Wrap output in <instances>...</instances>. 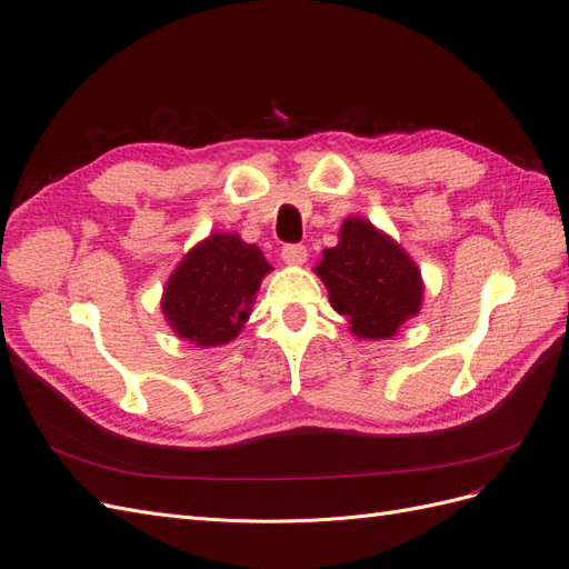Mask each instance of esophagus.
Returning a JSON list of instances; mask_svg holds the SVG:
<instances>
[{
	"label": "esophagus",
	"instance_id": "obj_1",
	"mask_svg": "<svg viewBox=\"0 0 569 569\" xmlns=\"http://www.w3.org/2000/svg\"><path fill=\"white\" fill-rule=\"evenodd\" d=\"M306 256H308V251L301 244H287V247H282V261L287 266H303L306 263Z\"/></svg>",
	"mask_w": 569,
	"mask_h": 569
}]
</instances>
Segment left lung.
<instances>
[{
	"mask_svg": "<svg viewBox=\"0 0 569 569\" xmlns=\"http://www.w3.org/2000/svg\"><path fill=\"white\" fill-rule=\"evenodd\" d=\"M318 278L358 339H389L420 313L422 278L412 258L363 218L341 222L339 244L322 251Z\"/></svg>",
	"mask_w": 569,
	"mask_h": 569,
	"instance_id": "obj_1",
	"label": "left lung"
}]
</instances>
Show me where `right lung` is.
I'll list each match as a JSON object with an SVG mask.
<instances>
[{"mask_svg": "<svg viewBox=\"0 0 569 569\" xmlns=\"http://www.w3.org/2000/svg\"><path fill=\"white\" fill-rule=\"evenodd\" d=\"M270 263L237 232H216L189 251L170 274L161 308L180 339L201 349L220 347L242 332Z\"/></svg>", "mask_w": 569, "mask_h": 569, "instance_id": "obj_1", "label": "right lung"}]
</instances>
